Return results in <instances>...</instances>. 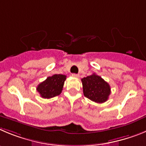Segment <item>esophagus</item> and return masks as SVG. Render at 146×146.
<instances>
[{
  "instance_id": "34e87169",
  "label": "esophagus",
  "mask_w": 146,
  "mask_h": 146,
  "mask_svg": "<svg viewBox=\"0 0 146 146\" xmlns=\"http://www.w3.org/2000/svg\"><path fill=\"white\" fill-rule=\"evenodd\" d=\"M72 76L73 77H76V78H78V77H80V75H79V74H72Z\"/></svg>"
}]
</instances>
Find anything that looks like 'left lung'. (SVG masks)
<instances>
[{"label": "left lung", "instance_id": "left-lung-1", "mask_svg": "<svg viewBox=\"0 0 146 146\" xmlns=\"http://www.w3.org/2000/svg\"><path fill=\"white\" fill-rule=\"evenodd\" d=\"M84 96L98 104L106 102L111 93L110 85L96 74L84 77L82 80Z\"/></svg>", "mask_w": 146, "mask_h": 146}]
</instances>
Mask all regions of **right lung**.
<instances>
[{
    "mask_svg": "<svg viewBox=\"0 0 146 146\" xmlns=\"http://www.w3.org/2000/svg\"><path fill=\"white\" fill-rule=\"evenodd\" d=\"M66 76L53 74L37 85V90L43 98H51L61 94Z\"/></svg>",
    "mask_w": 146,
    "mask_h": 146,
    "instance_id": "obj_1",
    "label": "right lung"
}]
</instances>
